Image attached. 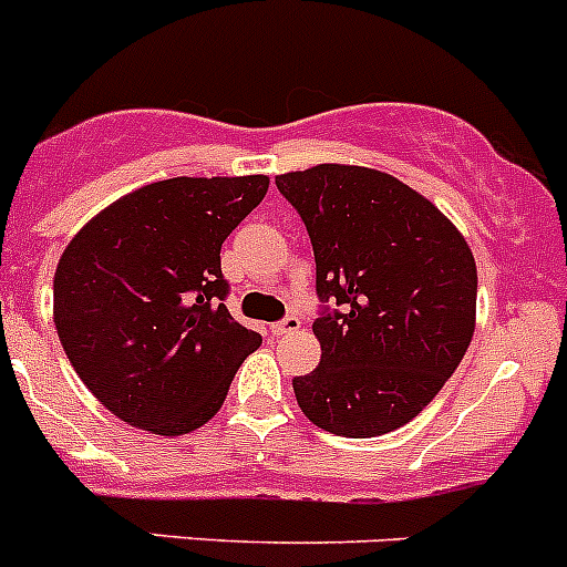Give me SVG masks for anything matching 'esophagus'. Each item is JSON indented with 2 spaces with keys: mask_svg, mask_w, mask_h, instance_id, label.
<instances>
[{
  "mask_svg": "<svg viewBox=\"0 0 567 567\" xmlns=\"http://www.w3.org/2000/svg\"><path fill=\"white\" fill-rule=\"evenodd\" d=\"M301 327V319L299 316H285L282 321H277V324H271V332L274 336H290V332H296Z\"/></svg>",
  "mask_w": 567,
  "mask_h": 567,
  "instance_id": "esophagus-1",
  "label": "esophagus"
}]
</instances>
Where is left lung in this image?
Instances as JSON below:
<instances>
[{
	"label": "left lung",
	"instance_id": "obj_1",
	"mask_svg": "<svg viewBox=\"0 0 567 567\" xmlns=\"http://www.w3.org/2000/svg\"><path fill=\"white\" fill-rule=\"evenodd\" d=\"M316 257L321 363L293 378L313 425L349 439L414 420L473 341L478 274L456 226L409 184L319 164L277 176Z\"/></svg>",
	"mask_w": 567,
	"mask_h": 567
}]
</instances>
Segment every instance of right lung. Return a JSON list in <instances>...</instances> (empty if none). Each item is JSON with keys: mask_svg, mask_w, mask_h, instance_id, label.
I'll use <instances>...</instances> for the list:
<instances>
[{"mask_svg": "<svg viewBox=\"0 0 567 567\" xmlns=\"http://www.w3.org/2000/svg\"><path fill=\"white\" fill-rule=\"evenodd\" d=\"M266 193V176L167 178L72 237L52 282L55 330L111 414L162 436L218 414L262 343L226 308L220 246Z\"/></svg>", "mask_w": 567, "mask_h": 567, "instance_id": "1", "label": "right lung"}]
</instances>
